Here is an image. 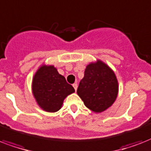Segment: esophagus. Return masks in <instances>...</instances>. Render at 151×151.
Wrapping results in <instances>:
<instances>
[{"instance_id":"obj_1","label":"esophagus","mask_w":151,"mask_h":151,"mask_svg":"<svg viewBox=\"0 0 151 151\" xmlns=\"http://www.w3.org/2000/svg\"><path fill=\"white\" fill-rule=\"evenodd\" d=\"M72 86H73V87H74L75 91H76V90H77V86H78V85H77L76 83L73 84V85H72Z\"/></svg>"}]
</instances>
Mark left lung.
<instances>
[{
	"label": "left lung",
	"instance_id": "1",
	"mask_svg": "<svg viewBox=\"0 0 151 151\" xmlns=\"http://www.w3.org/2000/svg\"><path fill=\"white\" fill-rule=\"evenodd\" d=\"M117 93L116 77L106 64L98 60L86 66L77 94L87 108L101 113L113 105Z\"/></svg>",
	"mask_w": 151,
	"mask_h": 151
}]
</instances>
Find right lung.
Instances as JSON below:
<instances>
[{
  "label": "right lung",
  "mask_w": 151,
  "mask_h": 151,
  "mask_svg": "<svg viewBox=\"0 0 151 151\" xmlns=\"http://www.w3.org/2000/svg\"><path fill=\"white\" fill-rule=\"evenodd\" d=\"M32 90L41 108L51 113L59 110L64 99L75 92L73 86L53 66H42L38 70L34 76Z\"/></svg>",
  "instance_id": "1"
}]
</instances>
